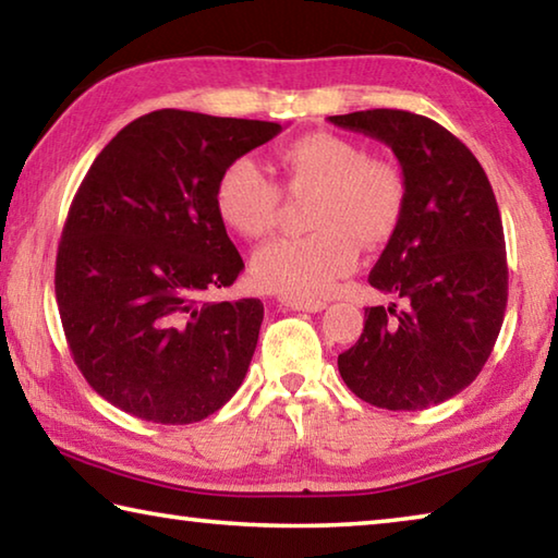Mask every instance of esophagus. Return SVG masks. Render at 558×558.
Returning <instances> with one entry per match:
<instances>
[{
    "mask_svg": "<svg viewBox=\"0 0 558 558\" xmlns=\"http://www.w3.org/2000/svg\"><path fill=\"white\" fill-rule=\"evenodd\" d=\"M278 307L302 310V313H323L327 307L325 300H295V298H278Z\"/></svg>",
    "mask_w": 558,
    "mask_h": 558,
    "instance_id": "1",
    "label": "esophagus"
}]
</instances>
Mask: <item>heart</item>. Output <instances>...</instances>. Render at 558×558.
Wrapping results in <instances>:
<instances>
[{"label":"heart","instance_id":"heart-1","mask_svg":"<svg viewBox=\"0 0 558 558\" xmlns=\"http://www.w3.org/2000/svg\"><path fill=\"white\" fill-rule=\"evenodd\" d=\"M278 162L290 186H315L307 216L315 231L258 248L253 280L282 298H325L356 266L359 241L381 245L399 231L405 182L391 162L366 157L362 145L332 132L295 137L278 149ZM214 206L233 233L260 239L276 221L278 186L256 159L235 157L219 174Z\"/></svg>","mask_w":558,"mask_h":558}]
</instances>
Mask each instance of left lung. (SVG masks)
I'll return each instance as SVG.
<instances>
[{
	"instance_id": "1",
	"label": "left lung",
	"mask_w": 558,
	"mask_h": 558,
	"mask_svg": "<svg viewBox=\"0 0 558 558\" xmlns=\"http://www.w3.org/2000/svg\"><path fill=\"white\" fill-rule=\"evenodd\" d=\"M389 145L405 182V214L369 272L403 310L366 307L359 342L339 354L344 384L389 411L452 399L483 372L507 307V253L485 169L436 120L405 110L329 116Z\"/></svg>"
}]
</instances>
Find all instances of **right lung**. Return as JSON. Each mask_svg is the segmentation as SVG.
Masks as SVG:
<instances>
[{"label": "right lung", "instance_id": "1", "mask_svg": "<svg viewBox=\"0 0 558 558\" xmlns=\"http://www.w3.org/2000/svg\"><path fill=\"white\" fill-rule=\"evenodd\" d=\"M278 132L167 108L132 120L90 165L63 226L56 300L73 362L116 409L184 426L239 391L263 302L204 300L243 270L214 189Z\"/></svg>", "mask_w": 558, "mask_h": 558}]
</instances>
